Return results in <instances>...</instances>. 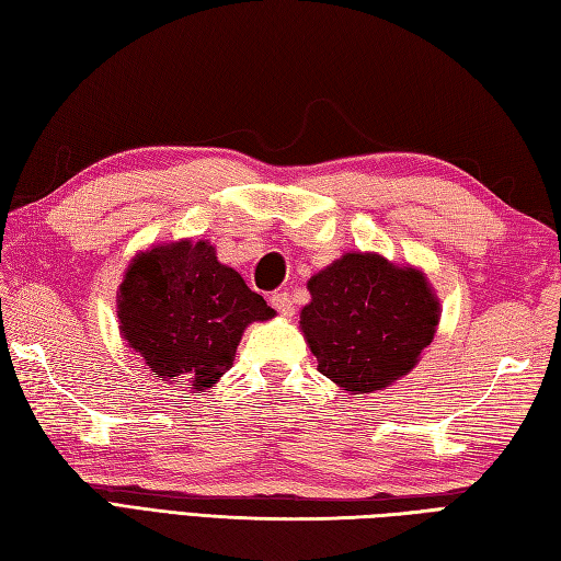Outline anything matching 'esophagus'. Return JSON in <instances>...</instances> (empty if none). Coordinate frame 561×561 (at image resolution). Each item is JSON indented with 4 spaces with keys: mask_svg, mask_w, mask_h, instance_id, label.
Listing matches in <instances>:
<instances>
[{
    "mask_svg": "<svg viewBox=\"0 0 561 561\" xmlns=\"http://www.w3.org/2000/svg\"><path fill=\"white\" fill-rule=\"evenodd\" d=\"M270 304L274 311H279L284 318H291L294 316V301H291V294L289 291H274L270 296Z\"/></svg>",
    "mask_w": 561,
    "mask_h": 561,
    "instance_id": "34e87169",
    "label": "esophagus"
}]
</instances>
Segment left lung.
Here are the masks:
<instances>
[{
  "mask_svg": "<svg viewBox=\"0 0 561 561\" xmlns=\"http://www.w3.org/2000/svg\"><path fill=\"white\" fill-rule=\"evenodd\" d=\"M299 328L318 371L350 396L396 383L432 344L440 301L426 274L378 253L350 250L308 279Z\"/></svg>",
  "mask_w": 561,
  "mask_h": 561,
  "instance_id": "left-lung-1",
  "label": "left lung"
}]
</instances>
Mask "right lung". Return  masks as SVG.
I'll list each match as a JSON object with an SVG mask.
<instances>
[{
	"label": "right lung",
	"mask_w": 561,
	"mask_h": 561,
	"mask_svg": "<svg viewBox=\"0 0 561 561\" xmlns=\"http://www.w3.org/2000/svg\"><path fill=\"white\" fill-rule=\"evenodd\" d=\"M277 313L209 241L151 245L117 289V328L151 376L205 392L229 371L250 323Z\"/></svg>",
	"instance_id": "1"
}]
</instances>
